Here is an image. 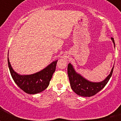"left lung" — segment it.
Segmentation results:
<instances>
[{
	"label": "left lung",
	"mask_w": 121,
	"mask_h": 121,
	"mask_svg": "<svg viewBox=\"0 0 121 121\" xmlns=\"http://www.w3.org/2000/svg\"><path fill=\"white\" fill-rule=\"evenodd\" d=\"M115 47V40L113 37L111 38ZM112 68L108 76L104 81L99 82H93L86 80L83 76L75 71L73 66L71 64L68 65V76L70 80L71 89L79 96L84 97L93 96L104 88L110 79L113 71Z\"/></svg>",
	"instance_id": "8db88e82"
}]
</instances>
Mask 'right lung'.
<instances>
[{"mask_svg":"<svg viewBox=\"0 0 121 121\" xmlns=\"http://www.w3.org/2000/svg\"><path fill=\"white\" fill-rule=\"evenodd\" d=\"M57 60L51 62L41 71L29 75H21L13 69L8 57L11 75L19 88L28 94L34 95L43 91L48 86L50 81L56 70Z\"/></svg>","mask_w":121,"mask_h":121,"instance_id":"obj_1","label":"right lung"}]
</instances>
